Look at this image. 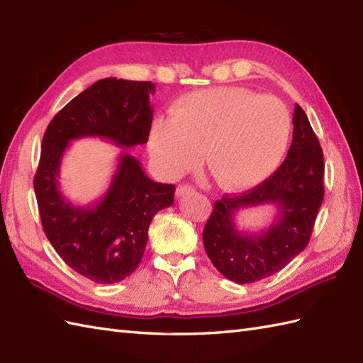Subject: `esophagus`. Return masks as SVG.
<instances>
[{
	"label": "esophagus",
	"instance_id": "34e87169",
	"mask_svg": "<svg viewBox=\"0 0 363 363\" xmlns=\"http://www.w3.org/2000/svg\"><path fill=\"white\" fill-rule=\"evenodd\" d=\"M194 191H195V187L189 186V184H181V186L177 187V190H176V195L177 196H184V195H187V194H194Z\"/></svg>",
	"mask_w": 363,
	"mask_h": 363
}]
</instances>
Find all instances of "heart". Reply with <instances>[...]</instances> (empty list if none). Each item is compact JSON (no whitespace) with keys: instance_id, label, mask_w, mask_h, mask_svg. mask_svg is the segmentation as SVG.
I'll return each mask as SVG.
<instances>
[{"instance_id":"b5f03b06","label":"heart","mask_w":363,"mask_h":363,"mask_svg":"<svg viewBox=\"0 0 363 363\" xmlns=\"http://www.w3.org/2000/svg\"><path fill=\"white\" fill-rule=\"evenodd\" d=\"M173 117L152 121L148 150L168 176L207 167L221 187H256L281 164L291 137V112L282 99L243 87H215L181 96Z\"/></svg>"}]
</instances>
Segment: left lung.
Instances as JSON below:
<instances>
[{"mask_svg": "<svg viewBox=\"0 0 363 363\" xmlns=\"http://www.w3.org/2000/svg\"><path fill=\"white\" fill-rule=\"evenodd\" d=\"M325 160L306 112L295 104L293 140L282 165L242 195H223L203 230L207 256L218 272L237 284L273 276L304 251L325 196ZM276 203L272 226L259 235L238 231L235 213L246 206Z\"/></svg>", "mask_w": 363, "mask_h": 363, "instance_id": "left-lung-1", "label": "left lung"}]
</instances>
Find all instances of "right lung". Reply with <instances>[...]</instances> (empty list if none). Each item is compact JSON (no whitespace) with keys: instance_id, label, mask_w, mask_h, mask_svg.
I'll list each match as a JSON object with an SVG mask.
<instances>
[{"instance_id":"right-lung-1","label":"right lung","mask_w":363,"mask_h":363,"mask_svg":"<svg viewBox=\"0 0 363 363\" xmlns=\"http://www.w3.org/2000/svg\"><path fill=\"white\" fill-rule=\"evenodd\" d=\"M156 84L106 78L57 112L42 140L34 190L45 235L65 264L96 284H113L138 267L154 215L173 204L174 186L151 181L123 151L106 195L74 206L59 190V172L72 140L99 137L121 148L148 142Z\"/></svg>"}]
</instances>
